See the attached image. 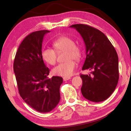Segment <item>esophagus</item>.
<instances>
[{
  "mask_svg": "<svg viewBox=\"0 0 131 131\" xmlns=\"http://www.w3.org/2000/svg\"><path fill=\"white\" fill-rule=\"evenodd\" d=\"M71 78L70 77H63V79L64 81H66V80H68L69 79H70Z\"/></svg>",
  "mask_w": 131,
  "mask_h": 131,
  "instance_id": "obj_1",
  "label": "esophagus"
}]
</instances>
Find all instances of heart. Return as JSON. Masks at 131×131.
Here are the masks:
<instances>
[{
  "mask_svg": "<svg viewBox=\"0 0 131 131\" xmlns=\"http://www.w3.org/2000/svg\"><path fill=\"white\" fill-rule=\"evenodd\" d=\"M55 50L52 48H44L41 52V56L46 62L51 65L56 63L58 53L66 51V62L60 63L55 67L52 73L55 75L69 77L73 74L75 69L76 64L72 59L78 61L82 56V51L80 47L75 43L74 40L66 36L60 37L53 43Z\"/></svg>",
  "mask_w": 131,
  "mask_h": 131,
  "instance_id": "obj_1",
  "label": "heart"
}]
</instances>
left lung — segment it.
I'll use <instances>...</instances> for the list:
<instances>
[{
  "mask_svg": "<svg viewBox=\"0 0 131 131\" xmlns=\"http://www.w3.org/2000/svg\"><path fill=\"white\" fill-rule=\"evenodd\" d=\"M85 46L86 58L82 70H92L80 74L83 97L91 101H104L114 91L119 80L118 57L115 49L104 33L84 24H75Z\"/></svg>",
  "mask_w": 131,
  "mask_h": 131,
  "instance_id": "obj_1",
  "label": "left lung"
}]
</instances>
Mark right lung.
<instances>
[{"instance_id": "add662e5", "label": "right lung", "mask_w": 131, "mask_h": 131, "mask_svg": "<svg viewBox=\"0 0 131 131\" xmlns=\"http://www.w3.org/2000/svg\"><path fill=\"white\" fill-rule=\"evenodd\" d=\"M48 30L31 32L25 37L16 52L13 70L19 93L27 105L40 113H48L60 100L61 77L48 78L49 69L41 56L44 35Z\"/></svg>"}]
</instances>
